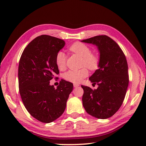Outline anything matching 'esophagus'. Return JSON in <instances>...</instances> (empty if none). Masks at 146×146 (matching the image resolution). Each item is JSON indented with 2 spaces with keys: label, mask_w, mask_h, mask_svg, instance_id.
<instances>
[{
  "label": "esophagus",
  "mask_w": 146,
  "mask_h": 146,
  "mask_svg": "<svg viewBox=\"0 0 146 146\" xmlns=\"http://www.w3.org/2000/svg\"><path fill=\"white\" fill-rule=\"evenodd\" d=\"M79 86V84H78V83H74L73 84V86L75 88H76V87H78V86Z\"/></svg>",
  "instance_id": "esophagus-1"
}]
</instances>
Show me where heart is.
Instances as JSON below:
<instances>
[{"mask_svg":"<svg viewBox=\"0 0 146 146\" xmlns=\"http://www.w3.org/2000/svg\"><path fill=\"white\" fill-rule=\"evenodd\" d=\"M69 49L74 53L83 58V64L88 69L94 70L97 69L99 63V58L97 54L92 53L90 48L88 45L81 42H76L70 46ZM67 55L63 51L57 52L56 56V63L60 70H64L66 66ZM88 75L86 68L80 70H70L65 73L64 78L70 82L80 83Z\"/></svg>","mask_w":146,"mask_h":146,"instance_id":"1","label":"heart"}]
</instances>
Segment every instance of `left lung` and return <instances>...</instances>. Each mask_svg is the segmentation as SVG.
<instances>
[{
	"label": "left lung",
	"mask_w": 146,
	"mask_h": 146,
	"mask_svg": "<svg viewBox=\"0 0 146 146\" xmlns=\"http://www.w3.org/2000/svg\"><path fill=\"white\" fill-rule=\"evenodd\" d=\"M82 41L96 45L100 52L98 69L89 78L98 86L92 90L82 85L83 107L93 117L108 119L119 109L125 97L129 82L125 56L117 43L106 35Z\"/></svg>",
	"instance_id": "obj_1"
}]
</instances>
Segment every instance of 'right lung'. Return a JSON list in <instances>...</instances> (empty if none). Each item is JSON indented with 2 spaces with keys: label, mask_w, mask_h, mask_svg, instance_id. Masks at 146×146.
Returning <instances> with one entry per match:
<instances>
[{
  "label": "right lung",
  "mask_w": 146,
  "mask_h": 146,
  "mask_svg": "<svg viewBox=\"0 0 146 146\" xmlns=\"http://www.w3.org/2000/svg\"><path fill=\"white\" fill-rule=\"evenodd\" d=\"M63 39L41 35L29 43L22 53L18 68L19 88L28 112L43 123H50L63 113L72 92V83L62 79L55 88L49 82L60 73L56 63Z\"/></svg>",
  "instance_id": "add662e5"
}]
</instances>
